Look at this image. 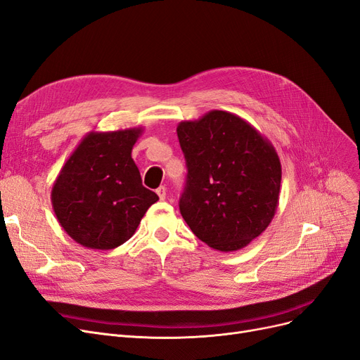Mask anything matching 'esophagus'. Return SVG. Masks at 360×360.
I'll return each mask as SVG.
<instances>
[{
    "label": "esophagus",
    "mask_w": 360,
    "mask_h": 360,
    "mask_svg": "<svg viewBox=\"0 0 360 360\" xmlns=\"http://www.w3.org/2000/svg\"><path fill=\"white\" fill-rule=\"evenodd\" d=\"M155 193H158V195H159V198L160 200H165L166 198V194H167V190H166V186H159L158 190H155Z\"/></svg>",
    "instance_id": "obj_1"
}]
</instances>
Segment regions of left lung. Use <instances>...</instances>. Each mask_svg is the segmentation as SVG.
<instances>
[{
    "mask_svg": "<svg viewBox=\"0 0 360 360\" xmlns=\"http://www.w3.org/2000/svg\"><path fill=\"white\" fill-rule=\"evenodd\" d=\"M188 175L179 210L194 236L219 252L244 248L276 213L281 162L266 136L225 110L176 127Z\"/></svg>",
    "mask_w": 360,
    "mask_h": 360,
    "instance_id": "1",
    "label": "left lung"
}]
</instances>
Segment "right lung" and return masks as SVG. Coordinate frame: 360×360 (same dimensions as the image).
Wrapping results in <instances>:
<instances>
[{
	"label": "right lung",
	"mask_w": 360,
	"mask_h": 360,
	"mask_svg": "<svg viewBox=\"0 0 360 360\" xmlns=\"http://www.w3.org/2000/svg\"><path fill=\"white\" fill-rule=\"evenodd\" d=\"M144 128L91 131L60 169L51 205L68 236L91 250L127 243L158 194L143 186L132 148Z\"/></svg>",
	"instance_id": "right-lung-1"
}]
</instances>
